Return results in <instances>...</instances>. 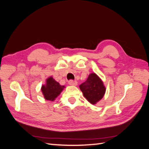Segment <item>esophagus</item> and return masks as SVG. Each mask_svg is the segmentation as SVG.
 Returning <instances> with one entry per match:
<instances>
[{"instance_id": "34e87169", "label": "esophagus", "mask_w": 149, "mask_h": 149, "mask_svg": "<svg viewBox=\"0 0 149 149\" xmlns=\"http://www.w3.org/2000/svg\"><path fill=\"white\" fill-rule=\"evenodd\" d=\"M68 83L70 85H71V86H76L78 84L77 81H74V80H72V79L69 81Z\"/></svg>"}]
</instances>
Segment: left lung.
Segmentation results:
<instances>
[{
    "label": "left lung",
    "instance_id": "left-lung-1",
    "mask_svg": "<svg viewBox=\"0 0 149 149\" xmlns=\"http://www.w3.org/2000/svg\"><path fill=\"white\" fill-rule=\"evenodd\" d=\"M84 96L92 104L101 100L106 92L102 80L95 73L90 74L85 82L79 85Z\"/></svg>",
    "mask_w": 149,
    "mask_h": 149
}]
</instances>
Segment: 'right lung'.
<instances>
[{
	"label": "right lung",
	"mask_w": 149,
	"mask_h": 149,
	"mask_svg": "<svg viewBox=\"0 0 149 149\" xmlns=\"http://www.w3.org/2000/svg\"><path fill=\"white\" fill-rule=\"evenodd\" d=\"M46 82V84L42 86V91L45 99L52 101H54L65 88V86L60 85L52 77L48 78Z\"/></svg>",
	"instance_id": "1"
}]
</instances>
